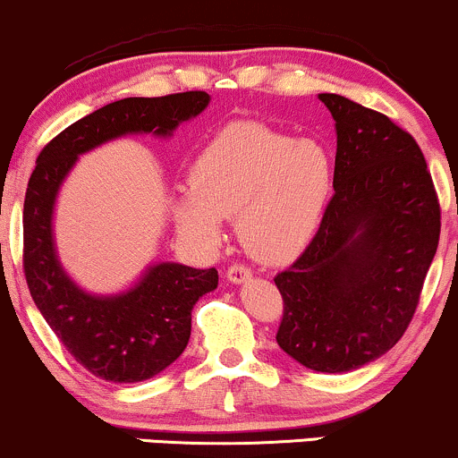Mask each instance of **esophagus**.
<instances>
[{"instance_id": "1", "label": "esophagus", "mask_w": 458, "mask_h": 458, "mask_svg": "<svg viewBox=\"0 0 458 458\" xmlns=\"http://www.w3.org/2000/svg\"><path fill=\"white\" fill-rule=\"evenodd\" d=\"M225 278H228L230 283L239 284V283H245L248 278H252V271L245 267V265L233 263L228 269H225Z\"/></svg>"}]
</instances>
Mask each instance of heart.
Masks as SVG:
<instances>
[{
  "label": "heart",
  "instance_id": "b5f03b06",
  "mask_svg": "<svg viewBox=\"0 0 458 458\" xmlns=\"http://www.w3.org/2000/svg\"><path fill=\"white\" fill-rule=\"evenodd\" d=\"M333 160L315 140L263 123H230L195 156L174 217L191 239L215 245L219 219L237 217L248 252L265 263L298 256L318 234L333 195Z\"/></svg>",
  "mask_w": 458,
  "mask_h": 458
}]
</instances>
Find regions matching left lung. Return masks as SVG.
<instances>
[{
  "mask_svg": "<svg viewBox=\"0 0 458 458\" xmlns=\"http://www.w3.org/2000/svg\"><path fill=\"white\" fill-rule=\"evenodd\" d=\"M336 128L335 195L318 234L274 278L276 341L304 368L344 374L402 339L441 233L439 198L417 140L378 110L321 93Z\"/></svg>",
  "mask_w": 458,
  "mask_h": 458,
  "instance_id": "left-lung-1",
  "label": "left lung"
}]
</instances>
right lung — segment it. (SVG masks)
Here are the masks:
<instances>
[{
  "label": "right lung",
  "mask_w": 458,
  "mask_h": 458,
  "mask_svg": "<svg viewBox=\"0 0 458 458\" xmlns=\"http://www.w3.org/2000/svg\"><path fill=\"white\" fill-rule=\"evenodd\" d=\"M206 90L125 98L64 128L41 149L23 202V274L30 295L69 354L108 383H140L174 363L189 344L191 310L217 289V269L158 263L128 293L98 298L72 283L52 241L54 199L75 158L132 132L165 137L208 106Z\"/></svg>",
  "instance_id": "right-lung-1"
}]
</instances>
